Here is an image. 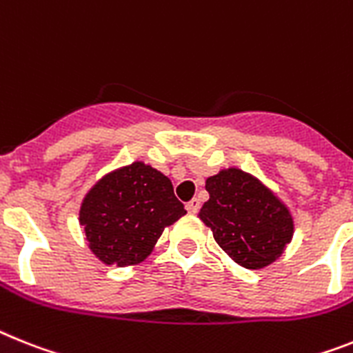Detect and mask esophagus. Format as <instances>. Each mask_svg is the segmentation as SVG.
Wrapping results in <instances>:
<instances>
[{
	"label": "esophagus",
	"instance_id": "obj_1",
	"mask_svg": "<svg viewBox=\"0 0 353 353\" xmlns=\"http://www.w3.org/2000/svg\"><path fill=\"white\" fill-rule=\"evenodd\" d=\"M199 208H201L199 199H192L190 203H186V212L192 213V215H195V213L199 212Z\"/></svg>",
	"mask_w": 353,
	"mask_h": 353
}]
</instances>
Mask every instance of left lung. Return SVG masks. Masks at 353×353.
I'll use <instances>...</instances> for the list:
<instances>
[{
    "mask_svg": "<svg viewBox=\"0 0 353 353\" xmlns=\"http://www.w3.org/2000/svg\"><path fill=\"white\" fill-rule=\"evenodd\" d=\"M206 190L210 199L199 219L230 259L245 269H263L282 256L294 233V221L274 192L233 167L208 177Z\"/></svg>",
    "mask_w": 353,
    "mask_h": 353,
    "instance_id": "1",
    "label": "left lung"
}]
</instances>
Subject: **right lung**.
Masks as SVG:
<instances>
[{"mask_svg": "<svg viewBox=\"0 0 353 353\" xmlns=\"http://www.w3.org/2000/svg\"><path fill=\"white\" fill-rule=\"evenodd\" d=\"M185 213L170 179L134 161L94 183L82 201L79 222L100 262L127 268L143 262L163 230Z\"/></svg>", "mask_w": 353, "mask_h": 353, "instance_id": "right-lung-1", "label": "right lung"}]
</instances>
